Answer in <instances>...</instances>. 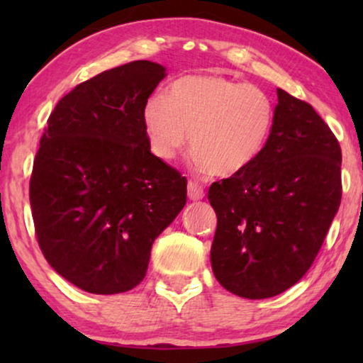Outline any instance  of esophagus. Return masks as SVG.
<instances>
[{
  "instance_id": "esophagus-1",
  "label": "esophagus",
  "mask_w": 363,
  "mask_h": 363,
  "mask_svg": "<svg viewBox=\"0 0 363 363\" xmlns=\"http://www.w3.org/2000/svg\"><path fill=\"white\" fill-rule=\"evenodd\" d=\"M205 196V190H203L201 185H198L196 182H188V198L193 201L201 200Z\"/></svg>"
}]
</instances>
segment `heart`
Here are the masks:
<instances>
[{
  "label": "heart",
  "instance_id": "heart-1",
  "mask_svg": "<svg viewBox=\"0 0 363 363\" xmlns=\"http://www.w3.org/2000/svg\"><path fill=\"white\" fill-rule=\"evenodd\" d=\"M150 150L170 160L185 145L215 177L236 175L264 148L272 127L271 99L259 87L220 76H185L142 107Z\"/></svg>",
  "mask_w": 363,
  "mask_h": 363
}]
</instances>
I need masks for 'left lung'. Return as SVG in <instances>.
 Instances as JSON below:
<instances>
[{
    "label": "left lung",
    "mask_w": 363,
    "mask_h": 363,
    "mask_svg": "<svg viewBox=\"0 0 363 363\" xmlns=\"http://www.w3.org/2000/svg\"><path fill=\"white\" fill-rule=\"evenodd\" d=\"M342 152L312 106L277 89L271 133L245 170L208 191L218 216L211 267L245 299H267L309 271L339 211Z\"/></svg>",
    "instance_id": "left-lung-1"
}]
</instances>
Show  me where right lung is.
Listing matches in <instances>:
<instances>
[{
    "label": "right lung",
    "instance_id": "right-lung-1",
    "mask_svg": "<svg viewBox=\"0 0 363 363\" xmlns=\"http://www.w3.org/2000/svg\"><path fill=\"white\" fill-rule=\"evenodd\" d=\"M167 69L133 61L79 84L57 102L29 183L39 247L79 289L140 284L153 241L186 203V178L153 155L142 107Z\"/></svg>",
    "mask_w": 363,
    "mask_h": 363
}]
</instances>
